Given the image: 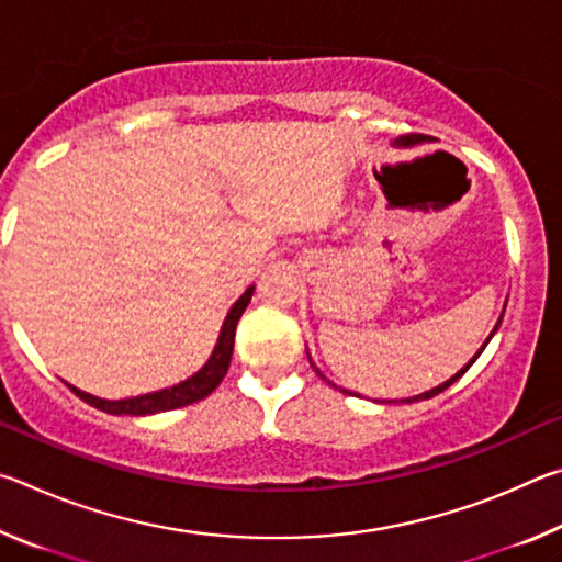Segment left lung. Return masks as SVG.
Returning <instances> with one entry per match:
<instances>
[{
  "label": "left lung",
  "instance_id": "left-lung-1",
  "mask_svg": "<svg viewBox=\"0 0 562 562\" xmlns=\"http://www.w3.org/2000/svg\"><path fill=\"white\" fill-rule=\"evenodd\" d=\"M402 140H404V144H416V140H422V136H416V133H406V136H402ZM498 325H501V319H498ZM498 325H496V327H493V331H496V329H498ZM493 331H491V337H493ZM491 337L486 339V345H488V341H491ZM486 345H483V347L479 349V355H481V351H483V349H486ZM479 355H475V357H473V359L469 361V364H465V367L461 369V372H459V374H456V376H451V379H449V382H443L441 386H436V389H431V392H426V394H422V396H414V398H408V402H418V398H431V396H436V394H441V392H443V389H449V386H451V384L456 382V379H461V376L465 374V369H469V367L473 364V361H475V359H479Z\"/></svg>",
  "mask_w": 562,
  "mask_h": 562
}]
</instances>
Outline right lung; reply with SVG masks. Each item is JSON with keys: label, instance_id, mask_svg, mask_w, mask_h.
Segmentation results:
<instances>
[{"label": "right lung", "instance_id": "obj_1", "mask_svg": "<svg viewBox=\"0 0 562 562\" xmlns=\"http://www.w3.org/2000/svg\"><path fill=\"white\" fill-rule=\"evenodd\" d=\"M252 297V288L247 290L240 300L233 304V310L227 312L225 325L221 331V339H217L213 357L207 359V364L201 369V372L186 379L183 384H176L170 389H164V392H154V394H144V396H133V398H121V402H109V398H99L91 396L87 392H79L76 386H69L71 392L83 398V402L101 408L106 414H126V416H146V414H158V412H170V408H180L188 404H195L205 398L213 389L223 382V376L231 367V357H233V345H235V327L240 322L243 312L247 307V302Z\"/></svg>", "mask_w": 562, "mask_h": 562}]
</instances>
